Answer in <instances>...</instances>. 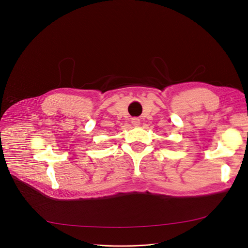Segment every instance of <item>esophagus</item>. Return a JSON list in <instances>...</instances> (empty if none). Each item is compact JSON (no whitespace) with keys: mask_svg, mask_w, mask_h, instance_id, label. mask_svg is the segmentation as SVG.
Segmentation results:
<instances>
[{"mask_svg":"<svg viewBox=\"0 0 248 248\" xmlns=\"http://www.w3.org/2000/svg\"><path fill=\"white\" fill-rule=\"evenodd\" d=\"M140 119H137V118H133L132 119V124L133 125H135V126H137V125H140Z\"/></svg>","mask_w":248,"mask_h":248,"instance_id":"esophagus-1","label":"esophagus"}]
</instances>
